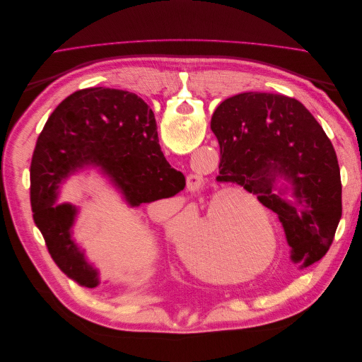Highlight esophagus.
<instances>
[{
  "mask_svg": "<svg viewBox=\"0 0 362 362\" xmlns=\"http://www.w3.org/2000/svg\"><path fill=\"white\" fill-rule=\"evenodd\" d=\"M204 178L199 173H190L187 177V189L190 192H199L202 189Z\"/></svg>",
  "mask_w": 362,
  "mask_h": 362,
  "instance_id": "34e87169",
  "label": "esophagus"
}]
</instances>
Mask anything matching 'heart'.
<instances>
[{
  "mask_svg": "<svg viewBox=\"0 0 362 362\" xmlns=\"http://www.w3.org/2000/svg\"><path fill=\"white\" fill-rule=\"evenodd\" d=\"M164 226L173 238L185 231V223L175 218H166ZM266 238L275 249V229L264 208L242 193H222L211 201L206 214L184 242L182 254L196 272L218 276L226 272L222 245L228 246L233 267L245 272L246 267L235 261L240 264L255 261Z\"/></svg>",
  "mask_w": 362,
  "mask_h": 362,
  "instance_id": "b5f03b06",
  "label": "heart"
}]
</instances>
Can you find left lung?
Segmentation results:
<instances>
[{
  "label": "left lung",
  "instance_id": "left-lung-1",
  "mask_svg": "<svg viewBox=\"0 0 362 362\" xmlns=\"http://www.w3.org/2000/svg\"><path fill=\"white\" fill-rule=\"evenodd\" d=\"M211 129L221 146L218 181L234 182L278 214L291 259L311 266L329 250L341 218L335 149L314 116L294 98L245 92L216 108ZM291 182L294 203L272 190Z\"/></svg>",
  "mask_w": 362,
  "mask_h": 362
}]
</instances>
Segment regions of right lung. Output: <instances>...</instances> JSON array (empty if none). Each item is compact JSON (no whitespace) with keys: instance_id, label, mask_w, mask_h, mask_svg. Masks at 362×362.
Here are the masks:
<instances>
[{"instance_id":"obj_1","label":"right lung","mask_w":362,"mask_h":362,"mask_svg":"<svg viewBox=\"0 0 362 362\" xmlns=\"http://www.w3.org/2000/svg\"><path fill=\"white\" fill-rule=\"evenodd\" d=\"M100 166L131 206L172 198L185 187L158 145L157 122L136 93L90 87L63 100L37 139L30 166V202L51 258L78 286L95 288L98 272L71 238L76 208L56 205L60 182Z\"/></svg>"}]
</instances>
